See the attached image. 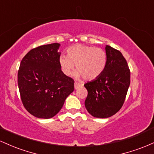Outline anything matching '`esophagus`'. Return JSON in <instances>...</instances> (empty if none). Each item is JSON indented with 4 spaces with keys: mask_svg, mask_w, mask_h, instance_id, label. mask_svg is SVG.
<instances>
[{
    "mask_svg": "<svg viewBox=\"0 0 154 154\" xmlns=\"http://www.w3.org/2000/svg\"><path fill=\"white\" fill-rule=\"evenodd\" d=\"M81 86H82V83L77 82H75V89H77V88H79V87H81Z\"/></svg>",
    "mask_w": 154,
    "mask_h": 154,
    "instance_id": "obj_1",
    "label": "esophagus"
}]
</instances>
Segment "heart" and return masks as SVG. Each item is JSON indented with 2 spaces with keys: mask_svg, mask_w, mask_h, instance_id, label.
<instances>
[{
  "mask_svg": "<svg viewBox=\"0 0 154 154\" xmlns=\"http://www.w3.org/2000/svg\"><path fill=\"white\" fill-rule=\"evenodd\" d=\"M66 52V56L59 58L60 67L66 75L71 74L75 64L77 78L83 77L86 80H93L101 75L106 66V53L100 48L77 44L70 46Z\"/></svg>",
  "mask_w": 154,
  "mask_h": 154,
  "instance_id": "obj_1",
  "label": "heart"
}]
</instances>
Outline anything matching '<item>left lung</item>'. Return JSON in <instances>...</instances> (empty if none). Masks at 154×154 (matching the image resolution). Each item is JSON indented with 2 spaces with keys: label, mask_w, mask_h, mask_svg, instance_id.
<instances>
[{
  "label": "left lung",
  "mask_w": 154,
  "mask_h": 154,
  "mask_svg": "<svg viewBox=\"0 0 154 154\" xmlns=\"http://www.w3.org/2000/svg\"><path fill=\"white\" fill-rule=\"evenodd\" d=\"M107 63L101 75L84 85L88 91L85 105L97 118H108L120 110L130 84V71L119 51L106 45Z\"/></svg>",
  "instance_id": "1"
}]
</instances>
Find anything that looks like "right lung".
Returning <instances> with one entry per match:
<instances>
[{
  "mask_svg": "<svg viewBox=\"0 0 154 154\" xmlns=\"http://www.w3.org/2000/svg\"><path fill=\"white\" fill-rule=\"evenodd\" d=\"M60 44L32 48L24 56L18 71L21 100L35 117L49 119L61 110L75 89V81L63 73L59 65Z\"/></svg>",
  "mask_w": 154,
  "mask_h": 154,
  "instance_id": "obj_1",
  "label": "right lung"
}]
</instances>
